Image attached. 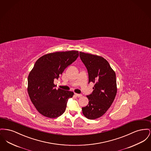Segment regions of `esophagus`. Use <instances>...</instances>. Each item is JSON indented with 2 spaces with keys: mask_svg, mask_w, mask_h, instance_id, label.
<instances>
[{
  "mask_svg": "<svg viewBox=\"0 0 151 151\" xmlns=\"http://www.w3.org/2000/svg\"><path fill=\"white\" fill-rule=\"evenodd\" d=\"M75 95H76V96H78V97H81V96H82V94H77V93H75Z\"/></svg>",
  "mask_w": 151,
  "mask_h": 151,
  "instance_id": "34e87169",
  "label": "esophagus"
}]
</instances>
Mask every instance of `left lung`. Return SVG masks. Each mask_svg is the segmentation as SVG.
<instances>
[{
    "mask_svg": "<svg viewBox=\"0 0 151 151\" xmlns=\"http://www.w3.org/2000/svg\"><path fill=\"white\" fill-rule=\"evenodd\" d=\"M79 57L87 69L88 83H94L93 93L87 95L88 104L82 108V112L87 119H97L106 112L115 98L116 74L108 61L101 56L79 52Z\"/></svg>",
    "mask_w": 151,
    "mask_h": 151,
    "instance_id": "obj_1",
    "label": "left lung"
}]
</instances>
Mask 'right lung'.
I'll use <instances>...</instances> for the list:
<instances>
[{"instance_id":"right-lung-1","label":"right lung","mask_w":151,"mask_h":151,"mask_svg":"<svg viewBox=\"0 0 151 151\" xmlns=\"http://www.w3.org/2000/svg\"><path fill=\"white\" fill-rule=\"evenodd\" d=\"M78 51L57 52L41 57L28 77V92L32 103L42 115L56 118L64 113L73 92L56 89L54 80L74 63Z\"/></svg>"}]
</instances>
